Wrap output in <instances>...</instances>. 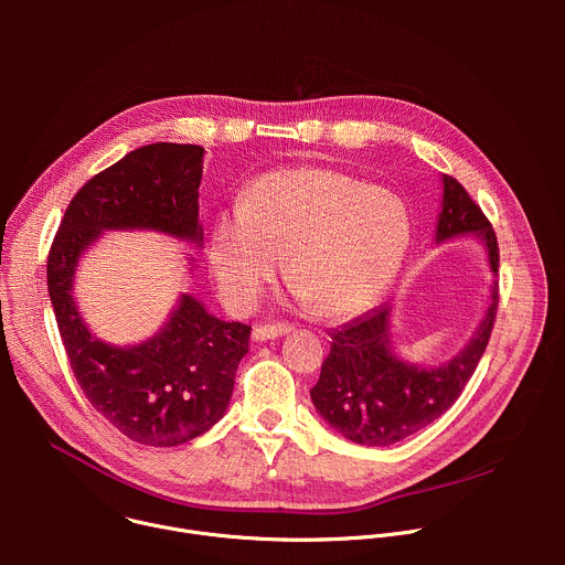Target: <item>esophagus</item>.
<instances>
[{"instance_id":"1","label":"esophagus","mask_w":565,"mask_h":565,"mask_svg":"<svg viewBox=\"0 0 565 565\" xmlns=\"http://www.w3.org/2000/svg\"><path fill=\"white\" fill-rule=\"evenodd\" d=\"M290 327L288 324H266V327H255L253 329V340L255 342H268L281 335H288Z\"/></svg>"}]
</instances>
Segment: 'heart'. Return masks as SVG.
<instances>
[{
  "mask_svg": "<svg viewBox=\"0 0 565 565\" xmlns=\"http://www.w3.org/2000/svg\"><path fill=\"white\" fill-rule=\"evenodd\" d=\"M414 234L407 203L329 168L262 177L241 210L216 216L207 259L223 301L248 310L277 275L331 321L364 312L391 284Z\"/></svg>",
  "mask_w": 565,
  "mask_h": 565,
  "instance_id": "heart-1",
  "label": "heart"
}]
</instances>
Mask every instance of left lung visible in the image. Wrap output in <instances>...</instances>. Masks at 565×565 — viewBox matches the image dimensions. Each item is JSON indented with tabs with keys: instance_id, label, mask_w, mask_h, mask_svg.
<instances>
[{
	"instance_id": "1",
	"label": "left lung",
	"mask_w": 565,
	"mask_h": 565,
	"mask_svg": "<svg viewBox=\"0 0 565 565\" xmlns=\"http://www.w3.org/2000/svg\"><path fill=\"white\" fill-rule=\"evenodd\" d=\"M476 236L488 253L490 270L499 273V244L492 223L465 188L443 174V210L436 244ZM499 306V284L490 286L486 317L469 342L438 366L402 360L391 342V303H382L331 333V353L321 364L310 399L317 414L344 438L384 447L405 440L438 420L469 382L486 353Z\"/></svg>"
}]
</instances>
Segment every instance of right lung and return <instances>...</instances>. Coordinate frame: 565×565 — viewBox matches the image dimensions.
I'll list each match as a JSON object with an SVG mask.
<instances>
[{
    "mask_svg": "<svg viewBox=\"0 0 565 565\" xmlns=\"http://www.w3.org/2000/svg\"><path fill=\"white\" fill-rule=\"evenodd\" d=\"M203 153L177 142L129 151L73 196L46 262L49 297L79 388L120 434L149 447L183 445L223 418L250 327L214 317L183 292L158 333L114 347L85 324L73 281L77 262L107 230H153L201 248Z\"/></svg>",
    "mask_w": 565,
    "mask_h": 565,
    "instance_id": "right-lung-1",
    "label": "right lung"
}]
</instances>
